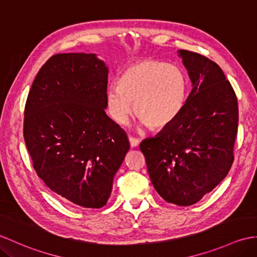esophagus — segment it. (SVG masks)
<instances>
[{
	"mask_svg": "<svg viewBox=\"0 0 257 257\" xmlns=\"http://www.w3.org/2000/svg\"><path fill=\"white\" fill-rule=\"evenodd\" d=\"M129 143H130V147L131 148H137V147L139 146L140 141L138 139L133 138V137H129Z\"/></svg>",
	"mask_w": 257,
	"mask_h": 257,
	"instance_id": "obj_1",
	"label": "esophagus"
}]
</instances>
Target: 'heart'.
I'll list each match as a JSON object with an SVG mask.
<instances>
[{
    "mask_svg": "<svg viewBox=\"0 0 257 257\" xmlns=\"http://www.w3.org/2000/svg\"><path fill=\"white\" fill-rule=\"evenodd\" d=\"M187 77L176 65L160 60H142L122 71L119 84L107 89V108L118 123H126L136 114L152 130L175 121L186 100Z\"/></svg>",
    "mask_w": 257,
    "mask_h": 257,
    "instance_id": "b5f03b06",
    "label": "heart"
}]
</instances>
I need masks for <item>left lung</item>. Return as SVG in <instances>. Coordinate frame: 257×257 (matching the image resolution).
Here are the masks:
<instances>
[{
    "label": "left lung",
    "instance_id": "1",
    "mask_svg": "<svg viewBox=\"0 0 257 257\" xmlns=\"http://www.w3.org/2000/svg\"><path fill=\"white\" fill-rule=\"evenodd\" d=\"M178 57L192 92L175 121L140 143L149 176L158 194L177 206H192L228 175L233 163L238 108L223 71L188 50Z\"/></svg>",
    "mask_w": 257,
    "mask_h": 257
}]
</instances>
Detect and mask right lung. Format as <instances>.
<instances>
[{"mask_svg": "<svg viewBox=\"0 0 257 257\" xmlns=\"http://www.w3.org/2000/svg\"><path fill=\"white\" fill-rule=\"evenodd\" d=\"M108 72L96 53H60L39 70L27 97L24 139L34 168L72 206L106 205L130 148L105 112Z\"/></svg>", "mask_w": 257, "mask_h": 257, "instance_id": "1", "label": "right lung"}]
</instances>
